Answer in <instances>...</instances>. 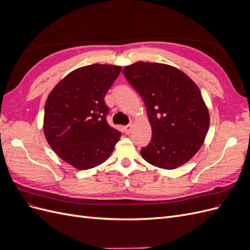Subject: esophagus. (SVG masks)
I'll list each match as a JSON object with an SVG mask.
<instances>
[{"label":"esophagus","mask_w":250,"mask_h":250,"mask_svg":"<svg viewBox=\"0 0 250 250\" xmlns=\"http://www.w3.org/2000/svg\"><path fill=\"white\" fill-rule=\"evenodd\" d=\"M131 128H132V125H131V124H128V125H126V126L123 127V129H124V131H125L126 134H129L130 131H131Z\"/></svg>","instance_id":"34e87169"}]
</instances>
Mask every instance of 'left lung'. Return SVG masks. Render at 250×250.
I'll return each mask as SVG.
<instances>
[{
  "label": "left lung",
  "mask_w": 250,
  "mask_h": 250,
  "mask_svg": "<svg viewBox=\"0 0 250 250\" xmlns=\"http://www.w3.org/2000/svg\"><path fill=\"white\" fill-rule=\"evenodd\" d=\"M146 105L152 139L141 149L144 160L172 170L197 153L209 126L199 87L184 72L157 62H135L123 69Z\"/></svg>",
  "instance_id": "8db88e82"
}]
</instances>
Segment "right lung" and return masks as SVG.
<instances>
[{
    "label": "right lung",
    "mask_w": 250,
    "mask_h": 250,
    "mask_svg": "<svg viewBox=\"0 0 250 250\" xmlns=\"http://www.w3.org/2000/svg\"><path fill=\"white\" fill-rule=\"evenodd\" d=\"M122 67L90 64L60 80L44 105L43 133L62 161L78 170L104 163L112 153L121 132L108 125L109 108L104 97Z\"/></svg>",
    "instance_id": "obj_1"
}]
</instances>
